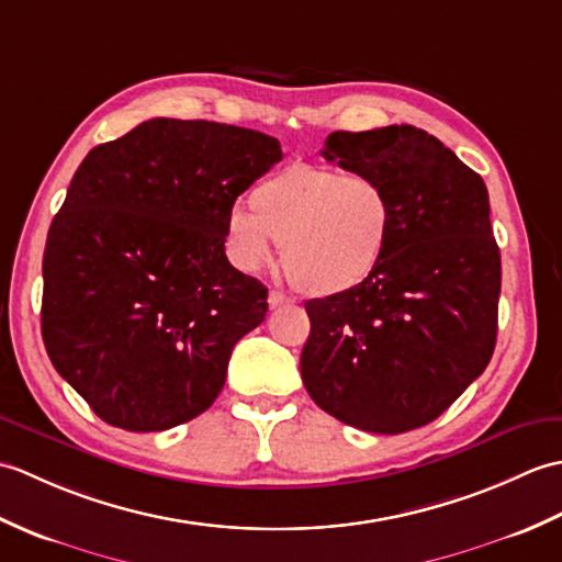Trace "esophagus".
Here are the masks:
<instances>
[{
	"label": "esophagus",
	"mask_w": 562,
	"mask_h": 562,
	"mask_svg": "<svg viewBox=\"0 0 562 562\" xmlns=\"http://www.w3.org/2000/svg\"><path fill=\"white\" fill-rule=\"evenodd\" d=\"M268 304H270V308H280V306L294 304V300H292V296H288V294H282V292H278V290H272V292L268 294Z\"/></svg>",
	"instance_id": "esophagus-1"
}]
</instances>
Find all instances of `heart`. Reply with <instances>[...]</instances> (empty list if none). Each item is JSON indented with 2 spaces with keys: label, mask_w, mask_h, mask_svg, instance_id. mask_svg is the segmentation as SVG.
Instances as JSON below:
<instances>
[{
  "label": "heart",
  "mask_w": 562,
  "mask_h": 562,
  "mask_svg": "<svg viewBox=\"0 0 562 562\" xmlns=\"http://www.w3.org/2000/svg\"><path fill=\"white\" fill-rule=\"evenodd\" d=\"M248 210L226 220V244L241 270L256 272L282 244V268L308 296H338L372 278L386 256L393 207L386 188L364 173L292 164L260 181Z\"/></svg>",
  "instance_id": "1"
}]
</instances>
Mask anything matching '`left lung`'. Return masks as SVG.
Instances as JSON below:
<instances>
[{"label": "left lung", "instance_id": "8db88e82", "mask_svg": "<svg viewBox=\"0 0 562 562\" xmlns=\"http://www.w3.org/2000/svg\"><path fill=\"white\" fill-rule=\"evenodd\" d=\"M321 154L386 188L393 229L362 288L304 304L302 381L345 425L408 432L445 413L495 350L503 266L487 188L413 125L340 130Z\"/></svg>", "mask_w": 562, "mask_h": 562}]
</instances>
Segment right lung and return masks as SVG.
Here are the masks:
<instances>
[{
	"label": "right lung",
	"mask_w": 562,
	"mask_h": 562,
	"mask_svg": "<svg viewBox=\"0 0 562 562\" xmlns=\"http://www.w3.org/2000/svg\"><path fill=\"white\" fill-rule=\"evenodd\" d=\"M280 159L256 130L154 117L81 161L47 232L41 328L103 423L161 432L220 396L268 312V290L226 260V220Z\"/></svg>",
	"instance_id": "right-lung-1"
}]
</instances>
